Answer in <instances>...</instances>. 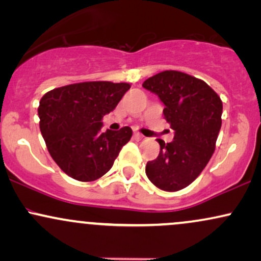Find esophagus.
<instances>
[{"mask_svg":"<svg viewBox=\"0 0 261 261\" xmlns=\"http://www.w3.org/2000/svg\"><path fill=\"white\" fill-rule=\"evenodd\" d=\"M134 137H135V140H137V141H142L143 139H145V136H143V135H141L140 133H135Z\"/></svg>","mask_w":261,"mask_h":261,"instance_id":"34e87169","label":"esophagus"}]
</instances>
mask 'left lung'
I'll use <instances>...</instances> for the list:
<instances>
[{
  "label": "left lung",
  "mask_w": 261,
  "mask_h": 261,
  "mask_svg": "<svg viewBox=\"0 0 261 261\" xmlns=\"http://www.w3.org/2000/svg\"><path fill=\"white\" fill-rule=\"evenodd\" d=\"M142 87L158 95L164 118L174 130L172 142L158 140L160 154L147 162L146 174L161 190H181L212 157L222 125V101L203 81L179 71L157 73Z\"/></svg>",
  "instance_id": "1"
}]
</instances>
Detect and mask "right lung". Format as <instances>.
<instances>
[{
  "label": "right lung",
  "mask_w": 261,
  "mask_h": 261,
  "mask_svg": "<svg viewBox=\"0 0 261 261\" xmlns=\"http://www.w3.org/2000/svg\"><path fill=\"white\" fill-rule=\"evenodd\" d=\"M128 89V83L98 81L60 87L41 98V135L53 160L68 176L93 181L112 168L133 130L125 126L101 133V119Z\"/></svg>",
  "instance_id": "add662e5"
}]
</instances>
